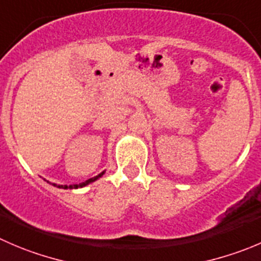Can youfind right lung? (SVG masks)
Here are the masks:
<instances>
[{"label":"right lung","instance_id":"1","mask_svg":"<svg viewBox=\"0 0 261 261\" xmlns=\"http://www.w3.org/2000/svg\"><path fill=\"white\" fill-rule=\"evenodd\" d=\"M103 174H105V172H102V173H99V174H98V176L93 177V178L87 179V181L82 182V184H77V185H70V186H67V185H56V184H52V185H53V186L60 187V189H79V187H84V186H87V185L92 184V182H94L95 179H98V178H99V177H102Z\"/></svg>","mask_w":261,"mask_h":261}]
</instances>
